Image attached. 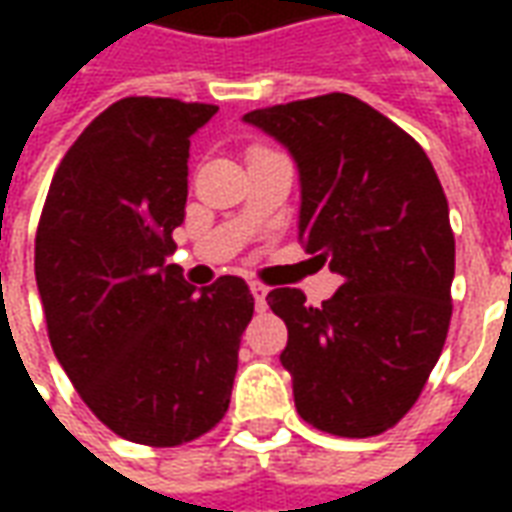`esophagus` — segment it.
Here are the masks:
<instances>
[{"instance_id": "esophagus-1", "label": "esophagus", "mask_w": 512, "mask_h": 512, "mask_svg": "<svg viewBox=\"0 0 512 512\" xmlns=\"http://www.w3.org/2000/svg\"><path fill=\"white\" fill-rule=\"evenodd\" d=\"M249 290H252V296H255V307L260 312L266 310L268 304H266V296H268V285H263V282H252V285H249Z\"/></svg>"}]
</instances>
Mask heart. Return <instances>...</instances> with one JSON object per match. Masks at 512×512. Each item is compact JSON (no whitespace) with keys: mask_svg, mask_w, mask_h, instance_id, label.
I'll return each instance as SVG.
<instances>
[{"mask_svg":"<svg viewBox=\"0 0 512 512\" xmlns=\"http://www.w3.org/2000/svg\"><path fill=\"white\" fill-rule=\"evenodd\" d=\"M255 150H268V147H255Z\"/></svg>","mask_w":512,"mask_h":512,"instance_id":"heart-1","label":"heart"}]
</instances>
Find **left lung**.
I'll return each instance as SVG.
<instances>
[{"instance_id":"1","label":"left lung","mask_w":512,"mask_h":512,"mask_svg":"<svg viewBox=\"0 0 512 512\" xmlns=\"http://www.w3.org/2000/svg\"><path fill=\"white\" fill-rule=\"evenodd\" d=\"M246 123L288 147L301 180L299 241L343 285L321 307L274 288L282 367L312 428L367 439L417 403L447 340L455 235L425 150L354 95L255 109Z\"/></svg>"}]
</instances>
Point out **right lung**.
<instances>
[{
	"instance_id": "add662e5",
	"label": "right lung",
	"mask_w": 512,
	"mask_h": 512,
	"mask_svg": "<svg viewBox=\"0 0 512 512\" xmlns=\"http://www.w3.org/2000/svg\"><path fill=\"white\" fill-rule=\"evenodd\" d=\"M219 106L123 98L54 172L35 279L54 356L106 428L178 447L230 406L255 299L241 277L194 288L167 257L189 197V136Z\"/></svg>"
}]
</instances>
